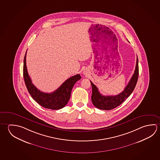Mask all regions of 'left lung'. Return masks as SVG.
Wrapping results in <instances>:
<instances>
[{"instance_id": "8db88e82", "label": "left lung", "mask_w": 160, "mask_h": 160, "mask_svg": "<svg viewBox=\"0 0 160 160\" xmlns=\"http://www.w3.org/2000/svg\"><path fill=\"white\" fill-rule=\"evenodd\" d=\"M139 75L138 59L137 58V63L134 73L122 92L116 95H102L99 92L97 87L90 81L92 87V102L94 106L99 109L103 110H111L120 105L121 104L128 98L134 89L137 82Z\"/></svg>"}]
</instances>
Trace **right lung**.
Wrapping results in <instances>:
<instances>
[{"label": "right lung", "instance_id": "right-lung-1", "mask_svg": "<svg viewBox=\"0 0 160 160\" xmlns=\"http://www.w3.org/2000/svg\"><path fill=\"white\" fill-rule=\"evenodd\" d=\"M27 52V51H26ZM26 52L23 61V78L26 86L31 97L40 106L51 109H59L67 104L71 97V92L74 84L81 79V76L76 75L68 79L53 92L51 93L42 92L34 86L28 75L26 63Z\"/></svg>", "mask_w": 160, "mask_h": 160}]
</instances>
